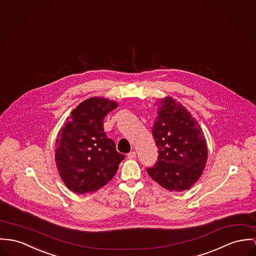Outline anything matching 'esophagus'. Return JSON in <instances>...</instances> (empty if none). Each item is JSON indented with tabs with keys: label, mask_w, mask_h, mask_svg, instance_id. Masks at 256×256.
<instances>
[{
	"label": "esophagus",
	"mask_w": 256,
	"mask_h": 256,
	"mask_svg": "<svg viewBox=\"0 0 256 256\" xmlns=\"http://www.w3.org/2000/svg\"><path fill=\"white\" fill-rule=\"evenodd\" d=\"M126 157H128V158H130V160H132V158H134L136 157V153L134 151H132V152L128 153Z\"/></svg>",
	"instance_id": "1"
}]
</instances>
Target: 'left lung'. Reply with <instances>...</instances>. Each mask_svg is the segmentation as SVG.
Returning a JSON list of instances; mask_svg holds the SVG:
<instances>
[{"instance_id": "1", "label": "left lung", "mask_w": 256, "mask_h": 256, "mask_svg": "<svg viewBox=\"0 0 256 256\" xmlns=\"http://www.w3.org/2000/svg\"><path fill=\"white\" fill-rule=\"evenodd\" d=\"M152 134L158 149L156 164L147 168L149 176L168 191L190 189L202 174L208 146L196 118L176 99L160 98Z\"/></svg>"}]
</instances>
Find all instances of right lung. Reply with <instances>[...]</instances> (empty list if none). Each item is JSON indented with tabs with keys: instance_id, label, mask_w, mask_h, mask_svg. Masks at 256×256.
I'll use <instances>...</instances> for the list:
<instances>
[{
	"instance_id": "obj_1",
	"label": "right lung",
	"mask_w": 256,
	"mask_h": 256,
	"mask_svg": "<svg viewBox=\"0 0 256 256\" xmlns=\"http://www.w3.org/2000/svg\"><path fill=\"white\" fill-rule=\"evenodd\" d=\"M118 107L114 100L90 98L67 117L56 140L59 176L74 193L96 192L115 176L124 155L106 136L103 120Z\"/></svg>"
}]
</instances>
